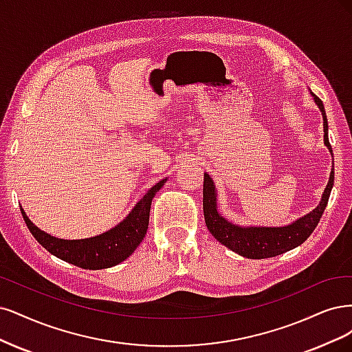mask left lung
Wrapping results in <instances>:
<instances>
[{
	"label": "left lung",
	"instance_id": "obj_1",
	"mask_svg": "<svg viewBox=\"0 0 352 352\" xmlns=\"http://www.w3.org/2000/svg\"><path fill=\"white\" fill-rule=\"evenodd\" d=\"M310 90V89H309ZM310 95L316 102L317 108L322 112L323 118V142L324 146L332 155V147L329 144L327 138V118L323 102L317 98L311 90ZM333 178L335 173L333 169L329 175L327 186L323 191L320 203L317 205L311 212H309L304 217L292 221L288 225L282 226H256V225H238L222 217V213L218 210V190L214 187L212 177L205 173V183H203V213H205V222L210 234L217 238V240L228 247L234 253L240 254L247 258H267L275 257L285 252L292 250L298 245H301L307 238L311 235L314 228L319 223L324 208L327 205L329 196L333 187Z\"/></svg>",
	"mask_w": 352,
	"mask_h": 352
}]
</instances>
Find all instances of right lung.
Segmentation results:
<instances>
[{
  "instance_id": "obj_1",
  "label": "right lung",
  "mask_w": 352,
  "mask_h": 352,
  "mask_svg": "<svg viewBox=\"0 0 352 352\" xmlns=\"http://www.w3.org/2000/svg\"><path fill=\"white\" fill-rule=\"evenodd\" d=\"M165 183L166 178L156 183L114 228L96 236L82 238V240H63V238L45 232L28 218L23 208H20V210L32 235L51 254L82 269H107L124 262L139 247L149 228L152 199Z\"/></svg>"
}]
</instances>
